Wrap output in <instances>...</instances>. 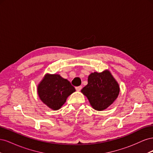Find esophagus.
Segmentation results:
<instances>
[{
  "mask_svg": "<svg viewBox=\"0 0 153 153\" xmlns=\"http://www.w3.org/2000/svg\"><path fill=\"white\" fill-rule=\"evenodd\" d=\"M75 89L76 90V91H80L82 89V86H78V87H76Z\"/></svg>",
  "mask_w": 153,
  "mask_h": 153,
  "instance_id": "esophagus-1",
  "label": "esophagus"
}]
</instances>
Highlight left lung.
I'll return each mask as SVG.
<instances>
[{
  "label": "left lung",
  "mask_w": 153,
  "mask_h": 153,
  "mask_svg": "<svg viewBox=\"0 0 153 153\" xmlns=\"http://www.w3.org/2000/svg\"><path fill=\"white\" fill-rule=\"evenodd\" d=\"M120 91L117 82L108 70L94 72L88 76V84L81 90L94 109L107 108L117 99Z\"/></svg>",
  "instance_id": "obj_1"
}]
</instances>
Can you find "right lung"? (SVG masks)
<instances>
[{"mask_svg": "<svg viewBox=\"0 0 153 153\" xmlns=\"http://www.w3.org/2000/svg\"><path fill=\"white\" fill-rule=\"evenodd\" d=\"M75 89L67 79L57 74H46L38 85L40 100L53 110H57L66 101Z\"/></svg>", "mask_w": 153, "mask_h": 153, "instance_id": "obj_1", "label": "right lung"}]
</instances>
